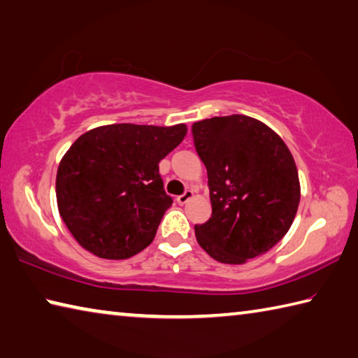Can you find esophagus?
I'll return each instance as SVG.
<instances>
[{"label":"esophagus","mask_w":358,"mask_h":358,"mask_svg":"<svg viewBox=\"0 0 358 358\" xmlns=\"http://www.w3.org/2000/svg\"><path fill=\"white\" fill-rule=\"evenodd\" d=\"M192 196H194V192H192L191 189H186L183 194H181V196L177 197V202H178L180 205H185L187 201H191Z\"/></svg>","instance_id":"obj_1"}]
</instances>
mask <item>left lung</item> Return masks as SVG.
Masks as SVG:
<instances>
[{"label":"left lung","instance_id":"8db88e82","mask_svg":"<svg viewBox=\"0 0 358 358\" xmlns=\"http://www.w3.org/2000/svg\"><path fill=\"white\" fill-rule=\"evenodd\" d=\"M207 167L211 217L196 224L197 243L222 264H245L271 250L294 222L299 172L282 138L246 115L192 124Z\"/></svg>","mask_w":358,"mask_h":358}]
</instances>
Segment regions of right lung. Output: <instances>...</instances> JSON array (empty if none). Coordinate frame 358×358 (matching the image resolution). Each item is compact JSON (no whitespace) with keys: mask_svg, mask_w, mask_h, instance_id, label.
<instances>
[{"mask_svg":"<svg viewBox=\"0 0 358 358\" xmlns=\"http://www.w3.org/2000/svg\"><path fill=\"white\" fill-rule=\"evenodd\" d=\"M186 136L185 124H108L85 132L57 172L59 216L78 245L101 259H128L153 241L172 197L159 161Z\"/></svg>","mask_w":358,"mask_h":358,"instance_id":"right-lung-1","label":"right lung"}]
</instances>
